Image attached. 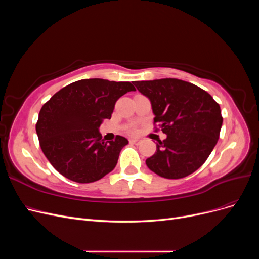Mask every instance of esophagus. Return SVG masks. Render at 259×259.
<instances>
[{
	"instance_id": "1",
	"label": "esophagus",
	"mask_w": 259,
	"mask_h": 259,
	"mask_svg": "<svg viewBox=\"0 0 259 259\" xmlns=\"http://www.w3.org/2000/svg\"><path fill=\"white\" fill-rule=\"evenodd\" d=\"M130 143L131 144H133V145H140V144H142V140H140V139H134V138H132V139H130Z\"/></svg>"
}]
</instances>
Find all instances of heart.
<instances>
[{
	"instance_id": "heart-1",
	"label": "heart",
	"mask_w": 259,
	"mask_h": 259,
	"mask_svg": "<svg viewBox=\"0 0 259 259\" xmlns=\"http://www.w3.org/2000/svg\"><path fill=\"white\" fill-rule=\"evenodd\" d=\"M128 133H131V134H135V133L137 132V127L135 126V125H132V126L128 127Z\"/></svg>"
}]
</instances>
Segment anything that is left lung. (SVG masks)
<instances>
[{"mask_svg":"<svg viewBox=\"0 0 259 259\" xmlns=\"http://www.w3.org/2000/svg\"><path fill=\"white\" fill-rule=\"evenodd\" d=\"M149 98L166 139L146 160L155 174L179 179L201 167L213 151L223 125L221 107L207 92L178 79L133 82ZM158 131V130H156Z\"/></svg>","mask_w":259,"mask_h":259,"instance_id":"1","label":"left lung"}]
</instances>
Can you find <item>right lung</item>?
I'll list each match as a JSON object with an SVG mask.
<instances>
[{"mask_svg":"<svg viewBox=\"0 0 259 259\" xmlns=\"http://www.w3.org/2000/svg\"><path fill=\"white\" fill-rule=\"evenodd\" d=\"M132 91L130 82L86 79L65 86L43 105L35 130L43 153L58 173L89 184L115 167L128 140L116 135L105 142L99 126L111 117L116 100Z\"/></svg>","mask_w":259,"mask_h":259,"instance_id":"add662e5","label":"right lung"}]
</instances>
